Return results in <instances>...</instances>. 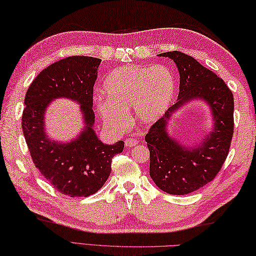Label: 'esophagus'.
<instances>
[{
  "label": "esophagus",
  "mask_w": 256,
  "mask_h": 256,
  "mask_svg": "<svg viewBox=\"0 0 256 256\" xmlns=\"http://www.w3.org/2000/svg\"><path fill=\"white\" fill-rule=\"evenodd\" d=\"M124 144H126V147H134V146L138 144V140L132 139V138H128V139H126V142H124Z\"/></svg>",
  "instance_id": "esophagus-1"
}]
</instances>
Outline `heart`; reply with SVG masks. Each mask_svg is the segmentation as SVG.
Returning <instances> with one entry per match:
<instances>
[{"mask_svg":"<svg viewBox=\"0 0 256 256\" xmlns=\"http://www.w3.org/2000/svg\"><path fill=\"white\" fill-rule=\"evenodd\" d=\"M174 90V77L168 67L124 65L106 77L102 87L106 100L97 102V110L112 127L124 126L132 108L139 122H154L169 108Z\"/></svg>","mask_w":256,"mask_h":256,"instance_id":"heart-1","label":"heart"}]
</instances>
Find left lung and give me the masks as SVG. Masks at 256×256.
Here are the masks:
<instances>
[{
  "instance_id": "1",
  "label": "left lung",
  "mask_w": 256,
  "mask_h": 256,
  "mask_svg": "<svg viewBox=\"0 0 256 256\" xmlns=\"http://www.w3.org/2000/svg\"><path fill=\"white\" fill-rule=\"evenodd\" d=\"M159 56L174 60L180 75L178 102L150 127L146 142L150 151V176L170 194H191L216 178L231 147L234 128V99L222 78L194 57L178 50ZM210 106L215 127L198 148H188L168 134L166 124L176 109L194 98Z\"/></svg>"
}]
</instances>
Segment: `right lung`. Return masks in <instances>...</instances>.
Segmentation results:
<instances>
[{"label":"right lung","instance_id":"right-lung-1","mask_svg":"<svg viewBox=\"0 0 256 256\" xmlns=\"http://www.w3.org/2000/svg\"><path fill=\"white\" fill-rule=\"evenodd\" d=\"M102 60L70 56L46 67L30 85L22 114L23 134L36 168L62 194L90 196L100 189L112 171V159L124 142L105 144L94 132V85ZM76 100L86 124L72 142L55 143L46 136L44 114L56 98Z\"/></svg>","mask_w":256,"mask_h":256}]
</instances>
